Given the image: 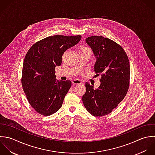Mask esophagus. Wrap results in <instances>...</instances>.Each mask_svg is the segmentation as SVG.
Instances as JSON below:
<instances>
[{
  "mask_svg": "<svg viewBox=\"0 0 155 155\" xmlns=\"http://www.w3.org/2000/svg\"><path fill=\"white\" fill-rule=\"evenodd\" d=\"M72 83H73V84H82L83 83L80 80L75 79L72 81Z\"/></svg>",
  "mask_w": 155,
  "mask_h": 155,
  "instance_id": "esophagus-1",
  "label": "esophagus"
}]
</instances>
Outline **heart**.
<instances>
[{
    "label": "heart",
    "instance_id": "obj_1",
    "mask_svg": "<svg viewBox=\"0 0 155 155\" xmlns=\"http://www.w3.org/2000/svg\"><path fill=\"white\" fill-rule=\"evenodd\" d=\"M89 49V48H86V47H81V48L80 49V50H84V49Z\"/></svg>",
    "mask_w": 155,
    "mask_h": 155
}]
</instances>
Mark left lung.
Here are the masks:
<instances>
[{
    "mask_svg": "<svg viewBox=\"0 0 155 155\" xmlns=\"http://www.w3.org/2000/svg\"><path fill=\"white\" fill-rule=\"evenodd\" d=\"M86 42L95 56L94 71L98 75L101 74V78L97 89L86 83V91L82 100L88 112L102 117L111 113L126 95L130 83V63L124 49L108 38L91 36L86 38Z\"/></svg>",
    "mask_w": 155,
    "mask_h": 155,
    "instance_id": "1",
    "label": "left lung"
}]
</instances>
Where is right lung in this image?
Here are the masks:
<instances>
[{
	"instance_id": "add662e5",
	"label": "right lung",
	"mask_w": 155,
	"mask_h": 155,
	"mask_svg": "<svg viewBox=\"0 0 155 155\" xmlns=\"http://www.w3.org/2000/svg\"><path fill=\"white\" fill-rule=\"evenodd\" d=\"M80 35H57L34 43L23 61L21 84L30 105L40 115L49 116L62 106L72 83L56 80L55 68L60 66L64 51L77 45Z\"/></svg>"
}]
</instances>
